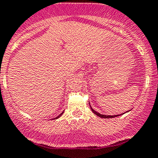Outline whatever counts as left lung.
<instances>
[{
    "label": "left lung",
    "instance_id": "left-lung-1",
    "mask_svg": "<svg viewBox=\"0 0 158 158\" xmlns=\"http://www.w3.org/2000/svg\"><path fill=\"white\" fill-rule=\"evenodd\" d=\"M91 111H92V112H94V113L96 115H98V116L101 117V118H114V117L118 116V115H102V114H100V113H98L97 112H95V111H94V109H93L92 108H91Z\"/></svg>",
    "mask_w": 158,
    "mask_h": 158
}]
</instances>
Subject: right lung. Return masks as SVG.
Returning a JSON list of instances; mask_svg holds the SVG:
<instances>
[{
	"mask_svg": "<svg viewBox=\"0 0 158 158\" xmlns=\"http://www.w3.org/2000/svg\"><path fill=\"white\" fill-rule=\"evenodd\" d=\"M63 113H64V112H62V113H61V114H60V115H58V116H57V117H56V118H59V117H60V116H61V115H62V114H63Z\"/></svg>",
	"mask_w": 158,
	"mask_h": 158,
	"instance_id": "1",
	"label": "right lung"
}]
</instances>
